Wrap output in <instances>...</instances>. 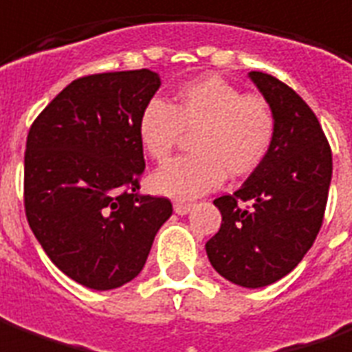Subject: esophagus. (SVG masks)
<instances>
[{"label":"esophagus","instance_id":"esophagus-1","mask_svg":"<svg viewBox=\"0 0 352 352\" xmlns=\"http://www.w3.org/2000/svg\"><path fill=\"white\" fill-rule=\"evenodd\" d=\"M191 208H193V205L191 203H174V212L176 214H188Z\"/></svg>","mask_w":352,"mask_h":352}]
</instances>
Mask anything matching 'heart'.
<instances>
[{
	"instance_id": "1",
	"label": "heart",
	"mask_w": 352,
	"mask_h": 352,
	"mask_svg": "<svg viewBox=\"0 0 352 352\" xmlns=\"http://www.w3.org/2000/svg\"><path fill=\"white\" fill-rule=\"evenodd\" d=\"M182 132H195L193 155L162 166L153 176V188L191 199L218 188L226 174H253L272 149L276 115L264 98L243 96L228 80L208 74L178 88L170 105L149 101L138 120L140 144L155 162L170 159Z\"/></svg>"
}]
</instances>
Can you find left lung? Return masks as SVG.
<instances>
[{
    "instance_id": "1",
    "label": "left lung",
    "mask_w": 352,
    "mask_h": 352,
    "mask_svg": "<svg viewBox=\"0 0 352 352\" xmlns=\"http://www.w3.org/2000/svg\"><path fill=\"white\" fill-rule=\"evenodd\" d=\"M276 115L268 157L232 195L214 199L222 224L207 241L212 268L241 287H264L301 263L318 236L331 149L318 118L282 80L249 72Z\"/></svg>"
}]
</instances>
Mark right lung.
<instances>
[{"label": "right lung", "mask_w": 352, "mask_h": 352, "mask_svg": "<svg viewBox=\"0 0 352 352\" xmlns=\"http://www.w3.org/2000/svg\"><path fill=\"white\" fill-rule=\"evenodd\" d=\"M159 86L149 69L82 76L26 138V220L51 263L89 289L132 282L172 214L166 197L138 193L145 170L138 120Z\"/></svg>", "instance_id": "obj_1"}]
</instances>
